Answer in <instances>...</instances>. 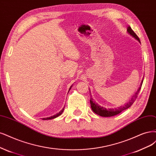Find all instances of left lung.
<instances>
[{
	"label": "left lung",
	"mask_w": 156,
	"mask_h": 156,
	"mask_svg": "<svg viewBox=\"0 0 156 156\" xmlns=\"http://www.w3.org/2000/svg\"><path fill=\"white\" fill-rule=\"evenodd\" d=\"M127 31H128V34H130V35L133 37L134 38H135L136 39H137L139 42H140V40H139L138 36L136 34L135 32H134L132 30L131 27L130 26H128ZM143 80H142L140 87H139V88L137 90L136 93L133 95V96L132 98V99L130 101V102H128V103H126L125 106H120V107H119V108H117L107 109V108H104V107L101 106L100 105L97 104L95 101H93V98H92V97H91V98H90L91 108H92V110L94 111V112L96 114H98V115H99L100 116H102V117H112V116H114V115H116L117 114H119V113H121L122 111L125 110L129 108V107H130V106L134 103V101H136V98H137V95H138V94L139 92V91H140V90L141 88V86H142V84H143ZM90 95H91V94H90Z\"/></svg>",
	"instance_id": "left-lung-1"
}]
</instances>
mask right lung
<instances>
[{
	"instance_id": "1",
	"label": "right lung",
	"mask_w": 156,
	"mask_h": 156,
	"mask_svg": "<svg viewBox=\"0 0 156 156\" xmlns=\"http://www.w3.org/2000/svg\"><path fill=\"white\" fill-rule=\"evenodd\" d=\"M71 89V88H69V90ZM63 111H64V108H62V110L61 111V112H59L58 113V114H55V115H53V116H51V117H46V118H42V119L43 120H48V119H54V118H55V117H58V116H59L60 115H61L62 114V113L63 112Z\"/></svg>"
}]
</instances>
